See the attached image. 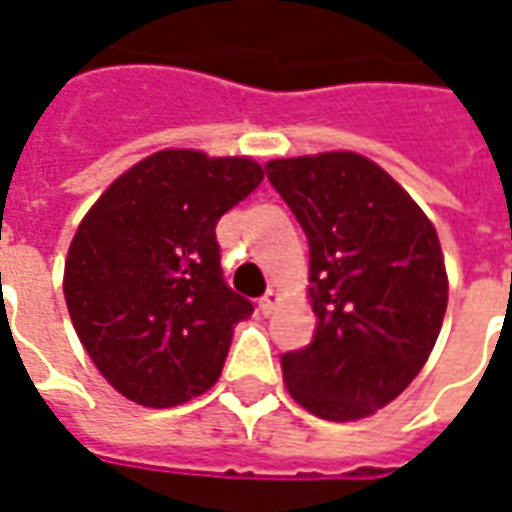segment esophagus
I'll return each mask as SVG.
<instances>
[{"mask_svg":"<svg viewBox=\"0 0 512 512\" xmlns=\"http://www.w3.org/2000/svg\"><path fill=\"white\" fill-rule=\"evenodd\" d=\"M279 301H282V299H279V293H277V290H274V288L268 290L266 296H263V299H260V310H263V315H271V312L277 310V307H279Z\"/></svg>","mask_w":512,"mask_h":512,"instance_id":"1","label":"esophagus"}]
</instances>
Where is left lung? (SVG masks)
<instances>
[{"mask_svg":"<svg viewBox=\"0 0 512 512\" xmlns=\"http://www.w3.org/2000/svg\"><path fill=\"white\" fill-rule=\"evenodd\" d=\"M266 172L310 241L315 340L282 356L285 386L315 417H370L417 378L441 332L450 282L436 227L354 150L274 158Z\"/></svg>","mask_w":512,"mask_h":512,"instance_id":"8db88e82","label":"left lung"}]
</instances>
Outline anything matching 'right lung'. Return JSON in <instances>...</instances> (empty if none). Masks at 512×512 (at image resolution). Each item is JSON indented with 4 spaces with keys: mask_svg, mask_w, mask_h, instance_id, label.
Here are the masks:
<instances>
[{
    "mask_svg": "<svg viewBox=\"0 0 512 512\" xmlns=\"http://www.w3.org/2000/svg\"><path fill=\"white\" fill-rule=\"evenodd\" d=\"M266 178L249 156L167 147L95 200L65 257V304L98 373L139 406L172 408L222 376L252 304L224 285L216 222Z\"/></svg>",
    "mask_w": 512,
    "mask_h": 512,
    "instance_id": "1",
    "label": "right lung"
}]
</instances>
